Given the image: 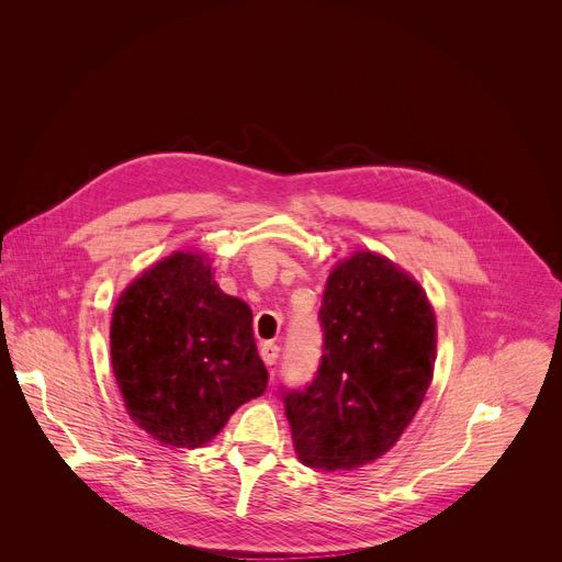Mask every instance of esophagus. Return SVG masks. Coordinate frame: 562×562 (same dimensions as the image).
<instances>
[{
    "label": "esophagus",
    "instance_id": "esophagus-1",
    "mask_svg": "<svg viewBox=\"0 0 562 562\" xmlns=\"http://www.w3.org/2000/svg\"><path fill=\"white\" fill-rule=\"evenodd\" d=\"M278 353H280V347L273 345V342H265V345L260 347V356H262V361H265L267 366H276V363H278Z\"/></svg>",
    "mask_w": 562,
    "mask_h": 562
}]
</instances>
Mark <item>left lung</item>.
<instances>
[{"label": "left lung", "mask_w": 562, "mask_h": 562, "mask_svg": "<svg viewBox=\"0 0 562 562\" xmlns=\"http://www.w3.org/2000/svg\"><path fill=\"white\" fill-rule=\"evenodd\" d=\"M321 325L318 374L284 394V413L304 467L353 471L383 457L417 415L435 372V310L415 276L356 250L327 278Z\"/></svg>", "instance_id": "obj_1"}]
</instances>
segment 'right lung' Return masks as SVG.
Returning a JSON list of instances; mask_svg holds the SVG:
<instances>
[{"label": "right lung", "mask_w": 562, "mask_h": 562, "mask_svg": "<svg viewBox=\"0 0 562 562\" xmlns=\"http://www.w3.org/2000/svg\"><path fill=\"white\" fill-rule=\"evenodd\" d=\"M252 312L215 282L201 250H175L121 293L110 327L130 419L161 446L201 448L267 390Z\"/></svg>", "instance_id": "obj_1"}]
</instances>
